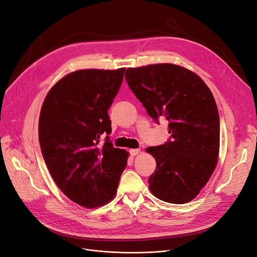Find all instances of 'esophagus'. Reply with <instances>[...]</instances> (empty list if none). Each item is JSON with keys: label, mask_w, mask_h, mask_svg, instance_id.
<instances>
[{"label": "esophagus", "mask_w": 257, "mask_h": 257, "mask_svg": "<svg viewBox=\"0 0 257 257\" xmlns=\"http://www.w3.org/2000/svg\"><path fill=\"white\" fill-rule=\"evenodd\" d=\"M129 152H130L131 156H136V155H138L141 152V149H130Z\"/></svg>", "instance_id": "esophagus-1"}]
</instances>
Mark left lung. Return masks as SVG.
Returning a JSON list of instances; mask_svg holds the SVG:
<instances>
[{"label":"left lung","instance_id":"left-lung-1","mask_svg":"<svg viewBox=\"0 0 257 257\" xmlns=\"http://www.w3.org/2000/svg\"><path fill=\"white\" fill-rule=\"evenodd\" d=\"M131 90L158 120H169L171 141L146 151L156 161L151 193L170 204L197 196L215 170L219 154V116L209 87L193 71L175 64L127 68Z\"/></svg>","mask_w":257,"mask_h":257}]
</instances>
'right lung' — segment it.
Listing matches in <instances>:
<instances>
[{
    "mask_svg": "<svg viewBox=\"0 0 257 257\" xmlns=\"http://www.w3.org/2000/svg\"><path fill=\"white\" fill-rule=\"evenodd\" d=\"M125 68L82 69L55 83L41 108L39 140L47 168L61 191L75 204L96 208L117 191L129 152L99 137L111 132L108 110Z\"/></svg>",
    "mask_w": 257,
    "mask_h": 257,
    "instance_id": "1",
    "label": "right lung"
}]
</instances>
